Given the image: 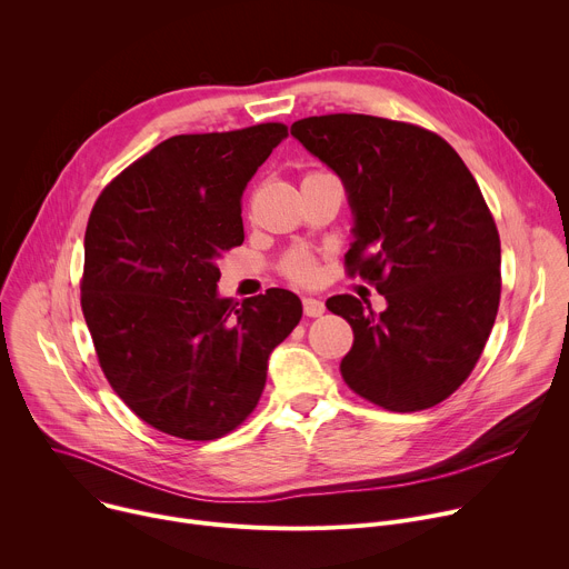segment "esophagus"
<instances>
[{"label":"esophagus","instance_id":"esophagus-1","mask_svg":"<svg viewBox=\"0 0 569 569\" xmlns=\"http://www.w3.org/2000/svg\"><path fill=\"white\" fill-rule=\"evenodd\" d=\"M323 310H327V306H323V301L315 299V297H306L303 299V315L306 317H319L323 315Z\"/></svg>","mask_w":569,"mask_h":569}]
</instances>
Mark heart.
<instances>
[{
  "mask_svg": "<svg viewBox=\"0 0 569 569\" xmlns=\"http://www.w3.org/2000/svg\"><path fill=\"white\" fill-rule=\"evenodd\" d=\"M281 272L295 283H310L317 277V261L306 250H292L281 261Z\"/></svg>",
  "mask_w": 569,
  "mask_h": 569,
  "instance_id": "obj_1",
  "label": "heart"
}]
</instances>
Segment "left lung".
Wrapping results in <instances>:
<instances>
[{
    "label": "left lung",
    "mask_w": 569,
    "mask_h": 569,
    "mask_svg": "<svg viewBox=\"0 0 569 569\" xmlns=\"http://www.w3.org/2000/svg\"><path fill=\"white\" fill-rule=\"evenodd\" d=\"M290 132L331 167L356 216L349 277L387 299L353 295L327 308L353 329L345 382L389 412L435 408L475 369L496 323L500 233L455 148L421 126L369 114H323Z\"/></svg>",
    "instance_id": "8db88e82"
}]
</instances>
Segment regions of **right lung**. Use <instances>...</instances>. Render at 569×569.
Wrapping results in <instances>:
<instances>
[{"instance_id":"1","label":"right lung","mask_w":569,"mask_h":569,"mask_svg":"<svg viewBox=\"0 0 569 569\" xmlns=\"http://www.w3.org/2000/svg\"><path fill=\"white\" fill-rule=\"evenodd\" d=\"M283 123L176 134L117 176L86 231L80 306L99 365L150 428L211 441L246 421L268 358L301 319L295 292L220 299L218 259L246 240L240 198Z\"/></svg>"}]
</instances>
